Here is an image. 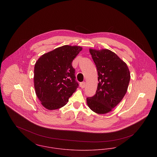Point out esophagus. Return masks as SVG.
<instances>
[{
	"mask_svg": "<svg viewBox=\"0 0 157 157\" xmlns=\"http://www.w3.org/2000/svg\"><path fill=\"white\" fill-rule=\"evenodd\" d=\"M85 84L86 83L85 82H81L80 83V86L82 88H84L85 87Z\"/></svg>",
	"mask_w": 157,
	"mask_h": 157,
	"instance_id": "1",
	"label": "esophagus"
}]
</instances>
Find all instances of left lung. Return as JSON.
<instances>
[{
  "label": "left lung",
  "instance_id": "1",
  "mask_svg": "<svg viewBox=\"0 0 157 157\" xmlns=\"http://www.w3.org/2000/svg\"><path fill=\"white\" fill-rule=\"evenodd\" d=\"M98 73L95 94L86 98L90 109L99 114L112 111L125 95L131 76L127 65L109 49H90Z\"/></svg>",
  "mask_w": 157,
  "mask_h": 157
}]
</instances>
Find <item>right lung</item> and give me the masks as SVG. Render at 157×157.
I'll return each instance as SVG.
<instances>
[{"instance_id":"add662e5","label":"right lung","mask_w":157,"mask_h":157,"mask_svg":"<svg viewBox=\"0 0 157 157\" xmlns=\"http://www.w3.org/2000/svg\"><path fill=\"white\" fill-rule=\"evenodd\" d=\"M82 48L65 45L42 55L34 66L36 94L45 108L64 106L78 87L72 62Z\"/></svg>"}]
</instances>
